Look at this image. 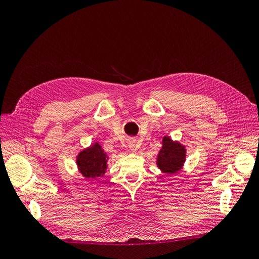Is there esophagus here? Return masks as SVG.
I'll list each match as a JSON object with an SVG mask.
<instances>
[{
  "instance_id": "1",
  "label": "esophagus",
  "mask_w": 259,
  "mask_h": 259,
  "mask_svg": "<svg viewBox=\"0 0 259 259\" xmlns=\"http://www.w3.org/2000/svg\"><path fill=\"white\" fill-rule=\"evenodd\" d=\"M130 150L131 151H133V152H134V151H136L137 150V147L135 146V144H130Z\"/></svg>"
}]
</instances>
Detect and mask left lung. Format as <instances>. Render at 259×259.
<instances>
[{
  "label": "left lung",
  "instance_id": "1",
  "mask_svg": "<svg viewBox=\"0 0 259 259\" xmlns=\"http://www.w3.org/2000/svg\"><path fill=\"white\" fill-rule=\"evenodd\" d=\"M186 160V148L178 142H173L169 137L164 136L162 148L156 158L158 167L166 174H175L182 169Z\"/></svg>",
  "mask_w": 259,
  "mask_h": 259
}]
</instances>
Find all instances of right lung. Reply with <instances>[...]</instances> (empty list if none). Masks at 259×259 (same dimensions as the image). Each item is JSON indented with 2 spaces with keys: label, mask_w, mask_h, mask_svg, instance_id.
<instances>
[{
  "label": "right lung",
  "mask_w": 259,
  "mask_h": 259,
  "mask_svg": "<svg viewBox=\"0 0 259 259\" xmlns=\"http://www.w3.org/2000/svg\"><path fill=\"white\" fill-rule=\"evenodd\" d=\"M108 155L98 143L84 149L76 156V165L85 178L103 177L107 169Z\"/></svg>",
  "instance_id": "obj_1"
}]
</instances>
